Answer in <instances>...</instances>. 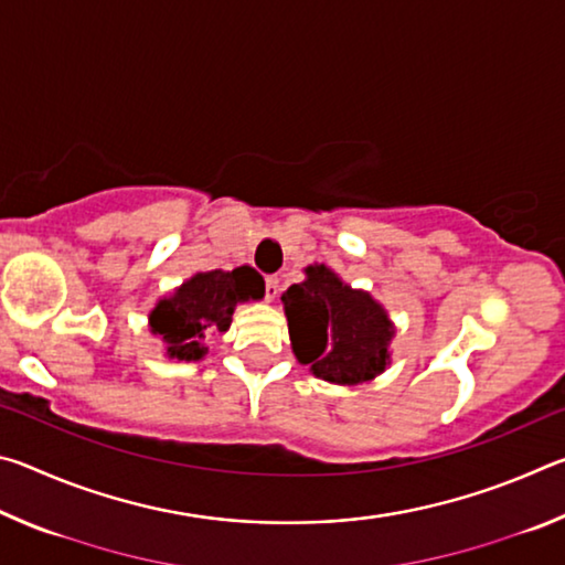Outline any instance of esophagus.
<instances>
[{
  "label": "esophagus",
  "instance_id": "esophagus-1",
  "mask_svg": "<svg viewBox=\"0 0 565 565\" xmlns=\"http://www.w3.org/2000/svg\"><path fill=\"white\" fill-rule=\"evenodd\" d=\"M279 294V279L276 276H266V301H274Z\"/></svg>",
  "mask_w": 565,
  "mask_h": 565
}]
</instances>
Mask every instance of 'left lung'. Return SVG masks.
<instances>
[{
  "instance_id": "obj_1",
  "label": "left lung",
  "mask_w": 565,
  "mask_h": 565,
  "mask_svg": "<svg viewBox=\"0 0 565 565\" xmlns=\"http://www.w3.org/2000/svg\"><path fill=\"white\" fill-rule=\"evenodd\" d=\"M294 356L337 386L369 384L391 363L396 327L384 303L353 289L327 264H309L303 281L281 294Z\"/></svg>"
}]
</instances>
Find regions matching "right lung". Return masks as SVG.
<instances>
[{
	"label": "right lung",
	"mask_w": 565,
	"mask_h": 565,
	"mask_svg": "<svg viewBox=\"0 0 565 565\" xmlns=\"http://www.w3.org/2000/svg\"><path fill=\"white\" fill-rule=\"evenodd\" d=\"M264 299V279L252 266L196 271L149 311V331L164 343L169 361H202L209 333H226L238 303Z\"/></svg>",
	"instance_id": "add662e5"
}]
</instances>
